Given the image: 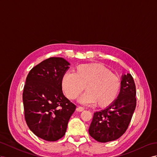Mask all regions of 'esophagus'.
Listing matches in <instances>:
<instances>
[{"label":"esophagus","instance_id":"obj_1","mask_svg":"<svg viewBox=\"0 0 157 157\" xmlns=\"http://www.w3.org/2000/svg\"><path fill=\"white\" fill-rule=\"evenodd\" d=\"M77 110L78 111H83L84 110V108L83 107H81V106H78L77 107Z\"/></svg>","mask_w":157,"mask_h":157}]
</instances>
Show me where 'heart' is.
Masks as SVG:
<instances>
[{
	"instance_id": "1",
	"label": "heart",
	"mask_w": 157,
	"mask_h": 157,
	"mask_svg": "<svg viewBox=\"0 0 157 157\" xmlns=\"http://www.w3.org/2000/svg\"><path fill=\"white\" fill-rule=\"evenodd\" d=\"M121 82L117 75L101 63H87L75 67L62 76L61 87L67 98L74 99L84 90L79 101L83 104L97 103L99 107L110 105L117 98Z\"/></svg>"
}]
</instances>
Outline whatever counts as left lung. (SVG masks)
Returning a JSON list of instances; mask_svg holds the SVG:
<instances>
[{
  "label": "left lung",
  "mask_w": 157,
  "mask_h": 157,
  "mask_svg": "<svg viewBox=\"0 0 157 157\" xmlns=\"http://www.w3.org/2000/svg\"><path fill=\"white\" fill-rule=\"evenodd\" d=\"M136 87L130 74L122 75L117 98L105 109L96 111L89 128L92 138L107 143L121 137L126 131L136 107Z\"/></svg>",
  "instance_id": "1"
}]
</instances>
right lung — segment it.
<instances>
[{"label":"right lung","instance_id":"obj_1","mask_svg":"<svg viewBox=\"0 0 157 157\" xmlns=\"http://www.w3.org/2000/svg\"><path fill=\"white\" fill-rule=\"evenodd\" d=\"M70 63L52 57L34 66L27 75L22 94L25 117L31 131L47 141L63 137L76 106L64 96L63 75Z\"/></svg>","mask_w":157,"mask_h":157}]
</instances>
